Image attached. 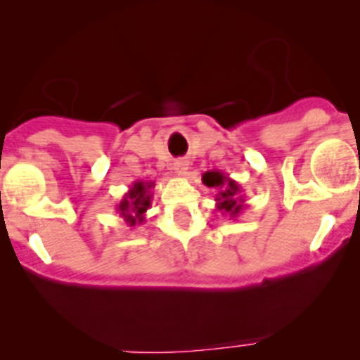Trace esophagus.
Instances as JSON below:
<instances>
[{
	"label": "esophagus",
	"instance_id": "1",
	"mask_svg": "<svg viewBox=\"0 0 360 360\" xmlns=\"http://www.w3.org/2000/svg\"><path fill=\"white\" fill-rule=\"evenodd\" d=\"M174 170H176L177 174H179V176H184V174H186V170H188V162L186 160H176V162H174Z\"/></svg>",
	"mask_w": 360,
	"mask_h": 360
}]
</instances>
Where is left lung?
<instances>
[{
  "label": "left lung",
  "mask_w": 360,
  "mask_h": 360,
  "mask_svg": "<svg viewBox=\"0 0 360 360\" xmlns=\"http://www.w3.org/2000/svg\"><path fill=\"white\" fill-rule=\"evenodd\" d=\"M202 183L207 188H214L217 191L216 207L224 216H230L235 219L248 207L244 195H242L240 184L221 170H207L202 176Z\"/></svg>",
  "instance_id": "8db88e82"
}]
</instances>
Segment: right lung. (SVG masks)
I'll return each instance as SVG.
<instances>
[{"mask_svg": "<svg viewBox=\"0 0 360 360\" xmlns=\"http://www.w3.org/2000/svg\"><path fill=\"white\" fill-rule=\"evenodd\" d=\"M155 188V181H134L122 200L116 205L120 216L127 223V226H136L146 221V210L151 207Z\"/></svg>", "mask_w": 360, "mask_h": 360, "instance_id": "right-lung-1", "label": "right lung"}]
</instances>
